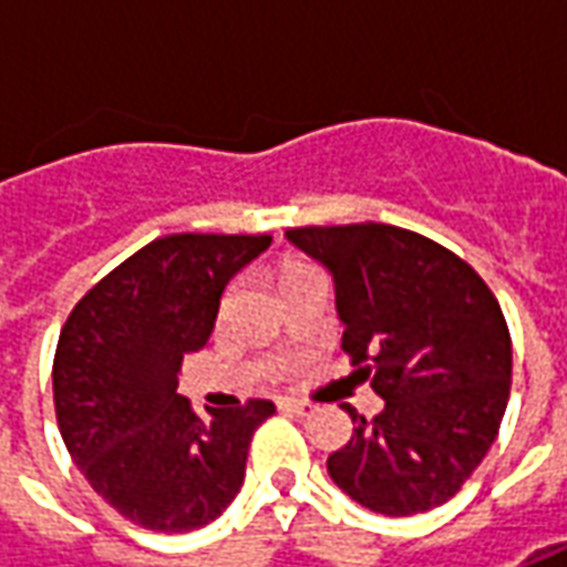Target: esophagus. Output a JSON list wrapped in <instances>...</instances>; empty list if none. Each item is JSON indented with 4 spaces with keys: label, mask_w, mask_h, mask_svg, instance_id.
<instances>
[{
    "label": "esophagus",
    "mask_w": 567,
    "mask_h": 567,
    "mask_svg": "<svg viewBox=\"0 0 567 567\" xmlns=\"http://www.w3.org/2000/svg\"><path fill=\"white\" fill-rule=\"evenodd\" d=\"M279 410H282V413H288V416H309V413H312V410H316V406L312 404H307V401H291V398H285V401H279Z\"/></svg>",
    "instance_id": "1"
}]
</instances>
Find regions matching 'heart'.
<instances>
[{"instance_id": "1", "label": "heart", "mask_w": 567, "mask_h": 567, "mask_svg": "<svg viewBox=\"0 0 567 567\" xmlns=\"http://www.w3.org/2000/svg\"><path fill=\"white\" fill-rule=\"evenodd\" d=\"M309 272H316V270H309L307 264H297V260H291V264H285L282 272H279V285H288V282H295V279H303V276H309Z\"/></svg>"}]
</instances>
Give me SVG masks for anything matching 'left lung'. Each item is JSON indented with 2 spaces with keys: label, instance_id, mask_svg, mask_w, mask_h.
I'll use <instances>...</instances> for the list:
<instances>
[{
  "label": "left lung",
  "instance_id": "left-lung-1",
  "mask_svg": "<svg viewBox=\"0 0 567 567\" xmlns=\"http://www.w3.org/2000/svg\"><path fill=\"white\" fill-rule=\"evenodd\" d=\"M285 239L328 270L352 377L382 398L370 422L343 404L355 431L328 474L382 516L440 507L486 458L507 410L513 349L498 300L450 248L392 224Z\"/></svg>",
  "mask_w": 567,
  "mask_h": 567
}]
</instances>
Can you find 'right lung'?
Returning a JSON list of instances; mask_svg holds the SVG:
<instances>
[{"instance_id":"right-lung-1","label":"right lung","mask_w":567,"mask_h":567,"mask_svg":"<svg viewBox=\"0 0 567 567\" xmlns=\"http://www.w3.org/2000/svg\"><path fill=\"white\" fill-rule=\"evenodd\" d=\"M270 243L163 236L72 309L54 355L56 422L93 492L130 523L194 532L243 488L251 434L276 406L248 401L197 416L175 389L182 358L209 343L224 288Z\"/></svg>"}]
</instances>
